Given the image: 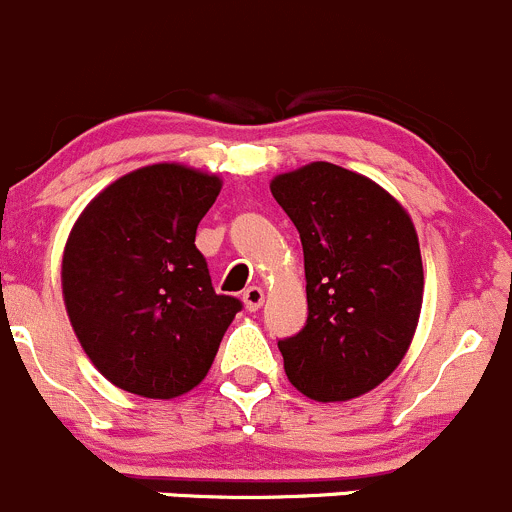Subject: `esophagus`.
Segmentation results:
<instances>
[{"label":"esophagus","instance_id":"obj_1","mask_svg":"<svg viewBox=\"0 0 512 512\" xmlns=\"http://www.w3.org/2000/svg\"><path fill=\"white\" fill-rule=\"evenodd\" d=\"M242 302H245V307L250 309V312H257V309L262 307V302H265V292H262V287H247L245 292H242Z\"/></svg>","mask_w":512,"mask_h":512}]
</instances>
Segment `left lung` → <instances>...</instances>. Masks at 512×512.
I'll return each instance as SVG.
<instances>
[{
	"label": "left lung",
	"mask_w": 512,
	"mask_h": 512,
	"mask_svg": "<svg viewBox=\"0 0 512 512\" xmlns=\"http://www.w3.org/2000/svg\"><path fill=\"white\" fill-rule=\"evenodd\" d=\"M272 195L299 232L307 324L280 339L287 379L314 401L379 386L414 339L423 265L409 213L364 175L309 163L277 175Z\"/></svg>",
	"instance_id": "1"
}]
</instances>
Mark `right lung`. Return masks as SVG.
Instances as JSON below:
<instances>
[{"label": "right lung", "instance_id": "obj_1", "mask_svg": "<svg viewBox=\"0 0 512 512\" xmlns=\"http://www.w3.org/2000/svg\"><path fill=\"white\" fill-rule=\"evenodd\" d=\"M218 193L215 175L158 163L118 178L76 220L61 262L66 312L118 389L173 399L198 386L242 309L215 294L195 247Z\"/></svg>", "mask_w": 512, "mask_h": 512}]
</instances>
